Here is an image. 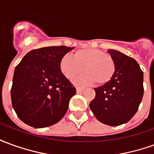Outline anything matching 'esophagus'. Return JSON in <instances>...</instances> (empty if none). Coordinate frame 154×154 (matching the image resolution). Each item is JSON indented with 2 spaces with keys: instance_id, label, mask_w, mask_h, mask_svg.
<instances>
[{
  "instance_id": "1",
  "label": "esophagus",
  "mask_w": 154,
  "mask_h": 154,
  "mask_svg": "<svg viewBox=\"0 0 154 154\" xmlns=\"http://www.w3.org/2000/svg\"><path fill=\"white\" fill-rule=\"evenodd\" d=\"M85 90L84 88H82V87H77V93H82L83 91Z\"/></svg>"
}]
</instances>
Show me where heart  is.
Here are the masks:
<instances>
[{"label": "heart", "instance_id": "obj_1", "mask_svg": "<svg viewBox=\"0 0 154 154\" xmlns=\"http://www.w3.org/2000/svg\"><path fill=\"white\" fill-rule=\"evenodd\" d=\"M61 72L68 80H73L86 72L74 83L78 86L91 85L96 82L101 86L110 82L116 72V63L113 57L97 48H84L75 52L73 57L63 55L59 62Z\"/></svg>", "mask_w": 154, "mask_h": 154}]
</instances>
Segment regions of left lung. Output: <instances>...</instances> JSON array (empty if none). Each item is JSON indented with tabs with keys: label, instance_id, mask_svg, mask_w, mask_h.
I'll return each instance as SVG.
<instances>
[{
	"label": "left lung",
	"instance_id": "8db88e82",
	"mask_svg": "<svg viewBox=\"0 0 154 154\" xmlns=\"http://www.w3.org/2000/svg\"><path fill=\"white\" fill-rule=\"evenodd\" d=\"M116 72L110 82L94 88L96 97L90 108L99 121L118 126L129 121L139 109L143 96V72L134 58L110 49Z\"/></svg>",
	"mask_w": 154,
	"mask_h": 154
}]
</instances>
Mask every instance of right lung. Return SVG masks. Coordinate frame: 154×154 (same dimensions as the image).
Returning <instances> with one entry per match:
<instances>
[{
  "label": "right lung",
  "instance_id": "1",
  "mask_svg": "<svg viewBox=\"0 0 154 154\" xmlns=\"http://www.w3.org/2000/svg\"><path fill=\"white\" fill-rule=\"evenodd\" d=\"M73 48L51 46L34 49L15 67L11 90L12 106L28 125L48 127L67 112L76 88L61 72L59 62Z\"/></svg>",
  "mask_w": 154,
  "mask_h": 154
}]
</instances>
